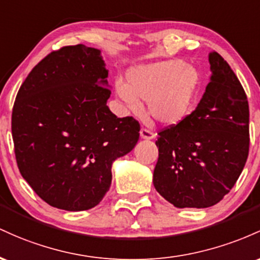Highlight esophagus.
<instances>
[{"label": "esophagus", "instance_id": "1", "mask_svg": "<svg viewBox=\"0 0 260 260\" xmlns=\"http://www.w3.org/2000/svg\"><path fill=\"white\" fill-rule=\"evenodd\" d=\"M140 138H141L142 140H152V139H154V134L152 133V131L142 127V129L140 130Z\"/></svg>", "mask_w": 260, "mask_h": 260}]
</instances>
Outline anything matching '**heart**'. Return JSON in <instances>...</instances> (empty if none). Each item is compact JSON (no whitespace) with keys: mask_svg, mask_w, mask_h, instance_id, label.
Here are the masks:
<instances>
[{"mask_svg":"<svg viewBox=\"0 0 260 260\" xmlns=\"http://www.w3.org/2000/svg\"><path fill=\"white\" fill-rule=\"evenodd\" d=\"M200 83L197 67L173 59L133 67L126 74V83H115V92L129 112L140 113L141 102H146L153 122L173 126L188 115Z\"/></svg>","mask_w":260,"mask_h":260,"instance_id":"b5f03b06","label":"heart"}]
</instances>
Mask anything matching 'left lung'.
<instances>
[{
    "label": "left lung",
    "instance_id": "1",
    "mask_svg": "<svg viewBox=\"0 0 260 260\" xmlns=\"http://www.w3.org/2000/svg\"><path fill=\"white\" fill-rule=\"evenodd\" d=\"M199 104L158 133L153 185L176 208L215 205L233 188L249 151V108L237 76L216 51Z\"/></svg>",
    "mask_w": 260,
    "mask_h": 260
}]
</instances>
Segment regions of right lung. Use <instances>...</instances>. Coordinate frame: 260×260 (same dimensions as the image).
Here are the masks:
<instances>
[{
    "label": "right lung",
    "instance_id": "add662e5",
    "mask_svg": "<svg viewBox=\"0 0 260 260\" xmlns=\"http://www.w3.org/2000/svg\"><path fill=\"white\" fill-rule=\"evenodd\" d=\"M101 50L83 44L52 51L20 86L12 136L22 177L54 208H94L112 166L139 141L140 124L107 106L112 91Z\"/></svg>",
    "mask_w": 260,
    "mask_h": 260
}]
</instances>
